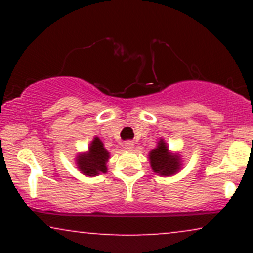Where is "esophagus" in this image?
<instances>
[{
  "instance_id": "34e87169",
  "label": "esophagus",
  "mask_w": 253,
  "mask_h": 253,
  "mask_svg": "<svg viewBox=\"0 0 253 253\" xmlns=\"http://www.w3.org/2000/svg\"><path fill=\"white\" fill-rule=\"evenodd\" d=\"M125 149L132 151L134 149V143H133V141H126V143H125Z\"/></svg>"
}]
</instances>
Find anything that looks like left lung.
I'll use <instances>...</instances> for the list:
<instances>
[{
	"label": "left lung",
	"instance_id": "8db88e82",
	"mask_svg": "<svg viewBox=\"0 0 253 253\" xmlns=\"http://www.w3.org/2000/svg\"><path fill=\"white\" fill-rule=\"evenodd\" d=\"M150 164L156 173L162 176H172L181 169V158L178 155H173L163 139H161L158 146L149 153Z\"/></svg>",
	"mask_w": 253,
	"mask_h": 253
}]
</instances>
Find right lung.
Wrapping results in <instances>:
<instances>
[{
  "mask_svg": "<svg viewBox=\"0 0 253 253\" xmlns=\"http://www.w3.org/2000/svg\"><path fill=\"white\" fill-rule=\"evenodd\" d=\"M109 159V152L104 149L102 141L94 138L90 144L88 152L80 153L76 162L78 169L85 176H97L107 172V162Z\"/></svg>",
  "mask_w": 253,
  "mask_h": 253,
  "instance_id": "obj_1",
  "label": "right lung"
}]
</instances>
